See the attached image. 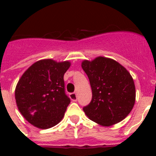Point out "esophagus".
<instances>
[{"label": "esophagus", "mask_w": 156, "mask_h": 156, "mask_svg": "<svg viewBox=\"0 0 156 156\" xmlns=\"http://www.w3.org/2000/svg\"><path fill=\"white\" fill-rule=\"evenodd\" d=\"M69 97L73 101H77V94L76 93H71L69 94Z\"/></svg>", "instance_id": "34e87169"}]
</instances>
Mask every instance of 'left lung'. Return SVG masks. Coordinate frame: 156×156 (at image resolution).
Wrapping results in <instances>:
<instances>
[{"label":"left lung","instance_id":"left-lung-1","mask_svg":"<svg viewBox=\"0 0 156 156\" xmlns=\"http://www.w3.org/2000/svg\"><path fill=\"white\" fill-rule=\"evenodd\" d=\"M90 80L92 100L83 108L87 116L98 124L110 126L124 119L133 109L136 90L133 77L112 58L98 56L81 63Z\"/></svg>","mask_w":156,"mask_h":156}]
</instances>
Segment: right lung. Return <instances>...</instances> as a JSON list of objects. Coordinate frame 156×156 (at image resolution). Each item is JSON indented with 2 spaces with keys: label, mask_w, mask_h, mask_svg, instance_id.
Here are the masks:
<instances>
[{
  "label": "right lung",
  "mask_w": 156,
  "mask_h": 156,
  "mask_svg": "<svg viewBox=\"0 0 156 156\" xmlns=\"http://www.w3.org/2000/svg\"><path fill=\"white\" fill-rule=\"evenodd\" d=\"M69 61L41 59L30 66L16 87L18 109L30 124L48 129L64 117L70 99L65 94L64 74Z\"/></svg>",
  "instance_id": "1"
}]
</instances>
